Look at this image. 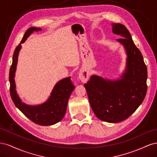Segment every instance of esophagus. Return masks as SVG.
<instances>
[{
  "instance_id": "34e87169",
  "label": "esophagus",
  "mask_w": 157,
  "mask_h": 157,
  "mask_svg": "<svg viewBox=\"0 0 157 157\" xmlns=\"http://www.w3.org/2000/svg\"><path fill=\"white\" fill-rule=\"evenodd\" d=\"M89 78V74L86 71H82L79 73V79L81 80L82 82H86Z\"/></svg>"
}]
</instances>
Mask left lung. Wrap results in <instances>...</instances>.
I'll use <instances>...</instances> for the list:
<instances>
[{
  "label": "left lung",
  "mask_w": 157,
  "mask_h": 157,
  "mask_svg": "<svg viewBox=\"0 0 157 157\" xmlns=\"http://www.w3.org/2000/svg\"><path fill=\"white\" fill-rule=\"evenodd\" d=\"M112 26L113 32L122 37L117 40L126 51L125 73L118 80L93 75L84 87L96 116L104 122L117 123L128 118L143 102L147 90V69L127 28L121 23Z\"/></svg>",
  "instance_id": "left-lung-1"
}]
</instances>
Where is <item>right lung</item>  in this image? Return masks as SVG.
<instances>
[{
    "label": "right lung",
    "mask_w": 157,
    "mask_h": 157,
    "mask_svg": "<svg viewBox=\"0 0 157 157\" xmlns=\"http://www.w3.org/2000/svg\"><path fill=\"white\" fill-rule=\"evenodd\" d=\"M40 30V28L37 29L36 27H31L28 29L25 33L20 43H23L34 31ZM21 47L20 44L13 52L12 63L9 73V81L10 84V92L12 101L16 107L35 124L40 126L53 125L59 122L65 116L69 98L75 88V86L71 82V77L65 78L56 84L51 93L50 97L43 104L36 106H31L22 103L16 93L14 82L17 56Z\"/></svg>",
    "instance_id": "1"
}]
</instances>
